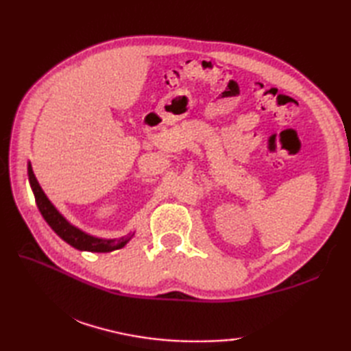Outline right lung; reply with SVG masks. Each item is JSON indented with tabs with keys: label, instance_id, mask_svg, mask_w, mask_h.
<instances>
[{
	"label": "right lung",
	"instance_id": "1",
	"mask_svg": "<svg viewBox=\"0 0 351 351\" xmlns=\"http://www.w3.org/2000/svg\"><path fill=\"white\" fill-rule=\"evenodd\" d=\"M28 180L29 185H32L33 193H34V199L37 208H39L40 214L43 215V219L47 220L48 225L54 232L64 240L68 244H71L72 247H75L78 250H87V252H113L123 247V245L130 241V237H122L119 240H101V238H96L88 235L83 230H80L78 228L72 226L71 223L66 220L63 215L56 210V206L49 202V199L45 195L42 187L37 182L36 176L33 173L32 164H28Z\"/></svg>",
	"mask_w": 351,
	"mask_h": 351
}]
</instances>
